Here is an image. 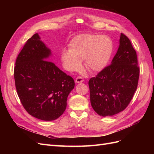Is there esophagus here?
<instances>
[{
	"mask_svg": "<svg viewBox=\"0 0 154 154\" xmlns=\"http://www.w3.org/2000/svg\"><path fill=\"white\" fill-rule=\"evenodd\" d=\"M83 81V79L82 77L81 76H78L76 78V80H75V82L77 83H82Z\"/></svg>",
	"mask_w": 154,
	"mask_h": 154,
	"instance_id": "34e87169",
	"label": "esophagus"
}]
</instances>
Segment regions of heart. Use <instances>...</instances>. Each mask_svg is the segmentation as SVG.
<instances>
[{
    "label": "heart",
    "instance_id": "heart-1",
    "mask_svg": "<svg viewBox=\"0 0 154 154\" xmlns=\"http://www.w3.org/2000/svg\"><path fill=\"white\" fill-rule=\"evenodd\" d=\"M113 50V43L106 35L93 33L78 35L71 40L69 50H63L62 60L70 71L81 67L82 61L91 71H100L106 65Z\"/></svg>",
    "mask_w": 154,
    "mask_h": 154
}]
</instances>
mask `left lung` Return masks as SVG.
Listing matches in <instances>:
<instances>
[{"label":"left lung","mask_w":154,"mask_h":154,"mask_svg":"<svg viewBox=\"0 0 154 154\" xmlns=\"http://www.w3.org/2000/svg\"><path fill=\"white\" fill-rule=\"evenodd\" d=\"M139 77L136 51L128 37L121 33L118 51L110 66L88 81L93 109L103 117L124 110L137 89Z\"/></svg>","instance_id":"8db88e82"}]
</instances>
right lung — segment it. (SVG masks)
<instances>
[{
	"label": "right lung",
	"instance_id": "right-lung-1",
	"mask_svg": "<svg viewBox=\"0 0 154 154\" xmlns=\"http://www.w3.org/2000/svg\"><path fill=\"white\" fill-rule=\"evenodd\" d=\"M36 33L18 54L14 68L17 94L26 110L44 121L58 118L67 106L73 78L48 58L51 50Z\"/></svg>",
	"mask_w": 154,
	"mask_h": 154
}]
</instances>
